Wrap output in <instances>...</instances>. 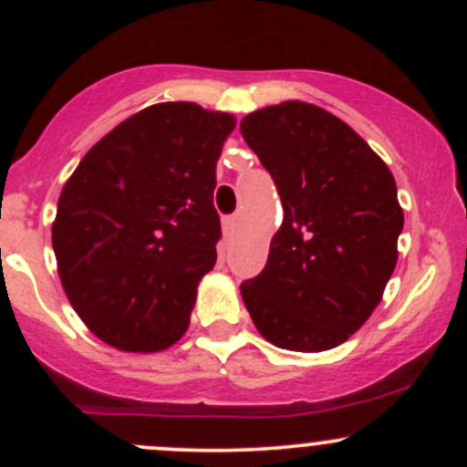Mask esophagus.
Returning <instances> with one entry per match:
<instances>
[{"instance_id": "1", "label": "esophagus", "mask_w": 467, "mask_h": 467, "mask_svg": "<svg viewBox=\"0 0 467 467\" xmlns=\"http://www.w3.org/2000/svg\"><path fill=\"white\" fill-rule=\"evenodd\" d=\"M234 230H237V217H226L223 219V237H233Z\"/></svg>"}]
</instances>
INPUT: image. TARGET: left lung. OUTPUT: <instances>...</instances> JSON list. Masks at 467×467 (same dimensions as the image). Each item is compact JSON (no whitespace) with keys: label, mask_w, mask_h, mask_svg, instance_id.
Instances as JSON below:
<instances>
[{"label":"left lung","mask_w":467,"mask_h":467,"mask_svg":"<svg viewBox=\"0 0 467 467\" xmlns=\"http://www.w3.org/2000/svg\"><path fill=\"white\" fill-rule=\"evenodd\" d=\"M239 130L283 203L264 272L241 285L252 323L281 349H334L367 323L398 265L393 173L347 122L303 100L252 111Z\"/></svg>","instance_id":"left-lung-1"}]
</instances>
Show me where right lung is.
I'll return each mask as SVG.
<instances>
[{"label": "right lung", "instance_id": "add662e5", "mask_svg": "<svg viewBox=\"0 0 467 467\" xmlns=\"http://www.w3.org/2000/svg\"><path fill=\"white\" fill-rule=\"evenodd\" d=\"M237 120L158 103L85 153L58 197L52 248L67 301L120 351H164L189 329L222 237L217 160Z\"/></svg>", "mask_w": 467, "mask_h": 467}]
</instances>
